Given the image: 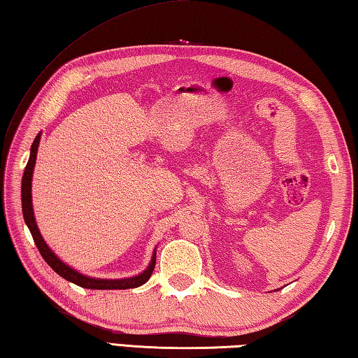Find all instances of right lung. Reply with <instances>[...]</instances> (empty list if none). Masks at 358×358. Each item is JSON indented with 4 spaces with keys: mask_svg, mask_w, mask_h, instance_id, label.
<instances>
[{
    "mask_svg": "<svg viewBox=\"0 0 358 358\" xmlns=\"http://www.w3.org/2000/svg\"><path fill=\"white\" fill-rule=\"evenodd\" d=\"M40 144V135L34 139L32 147H31V157L29 161H27L26 169L23 173V180H21V205H23V217L26 225L29 227V231L32 234V239L37 245V248L40 251L41 257L45 259L46 264L51 267L57 275L62 278H65L66 281L74 282L77 285L83 287V289H94V290H117V289H135V287H139L149 281L153 268H155V262H157V253L153 251L152 256V262L149 267L141 275H138L135 278L130 279H94V278H88L80 275L79 271L73 270L71 267H68L66 264H63L60 259L55 256L51 250L48 248V245L45 243L43 237H41L40 231L37 228V223H35L34 219V211H32V197H31V181H32V171L35 166V158H37V149Z\"/></svg>",
    "mask_w": 358,
    "mask_h": 358,
    "instance_id": "1",
    "label": "right lung"
}]
</instances>
